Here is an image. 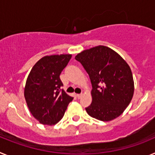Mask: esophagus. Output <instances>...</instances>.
Here are the masks:
<instances>
[{
  "instance_id": "34e87169",
  "label": "esophagus",
  "mask_w": 155,
  "mask_h": 155,
  "mask_svg": "<svg viewBox=\"0 0 155 155\" xmlns=\"http://www.w3.org/2000/svg\"><path fill=\"white\" fill-rule=\"evenodd\" d=\"M76 96H77V98H78V99H79V98H81L82 94H76Z\"/></svg>"
}]
</instances>
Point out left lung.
<instances>
[{
  "instance_id": "left-lung-1",
  "label": "left lung",
  "mask_w": 155,
  "mask_h": 155,
  "mask_svg": "<svg viewBox=\"0 0 155 155\" xmlns=\"http://www.w3.org/2000/svg\"><path fill=\"white\" fill-rule=\"evenodd\" d=\"M88 74L92 102L85 108L90 116L101 121L117 118L127 109L134 92L130 66L110 48L98 46L75 57Z\"/></svg>"
}]
</instances>
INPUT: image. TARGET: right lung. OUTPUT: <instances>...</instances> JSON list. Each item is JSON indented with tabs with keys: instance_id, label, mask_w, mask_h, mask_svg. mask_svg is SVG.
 Here are the masks:
<instances>
[{
	"instance_id": "add662e5",
	"label": "right lung",
	"mask_w": 155,
	"mask_h": 155,
	"mask_svg": "<svg viewBox=\"0 0 155 155\" xmlns=\"http://www.w3.org/2000/svg\"><path fill=\"white\" fill-rule=\"evenodd\" d=\"M71 54L46 56L31 68L26 80L24 96L31 115L43 125H55L63 118L73 97L61 90L60 75Z\"/></svg>"
}]
</instances>
